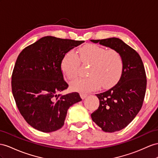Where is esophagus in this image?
<instances>
[{"label": "esophagus", "mask_w": 158, "mask_h": 158, "mask_svg": "<svg viewBox=\"0 0 158 158\" xmlns=\"http://www.w3.org/2000/svg\"><path fill=\"white\" fill-rule=\"evenodd\" d=\"M80 96H81V98L83 99H84L87 96V94H84V93H81Z\"/></svg>", "instance_id": "esophagus-1"}]
</instances>
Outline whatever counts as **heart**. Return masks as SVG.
Returning <instances> with one entry per match:
<instances>
[{"instance_id": "b5f03b06", "label": "heart", "mask_w": 158, "mask_h": 158, "mask_svg": "<svg viewBox=\"0 0 158 158\" xmlns=\"http://www.w3.org/2000/svg\"><path fill=\"white\" fill-rule=\"evenodd\" d=\"M80 62L89 64L88 77L75 79L71 83L73 89L80 92L95 90L100 85L103 88L114 85L122 74L123 60L120 52L115 49H108L94 44L81 48L79 56L74 51H68L63 56L60 68L63 74L72 80L79 73Z\"/></svg>"}]
</instances>
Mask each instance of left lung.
I'll list each match as a JSON object with an SVG mask.
<instances>
[{
    "instance_id": "obj_1",
    "label": "left lung",
    "mask_w": 158,
    "mask_h": 158,
    "mask_svg": "<svg viewBox=\"0 0 158 158\" xmlns=\"http://www.w3.org/2000/svg\"><path fill=\"white\" fill-rule=\"evenodd\" d=\"M118 51L123 60L122 74L115 85L96 94L99 106L91 115L103 131L121 130L131 122L142 107L147 85L146 74L139 55L118 38L91 40Z\"/></svg>"
}]
</instances>
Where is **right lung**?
<instances>
[{"label": "right lung", "mask_w": 158, "mask_h": 158, "mask_svg": "<svg viewBox=\"0 0 158 158\" xmlns=\"http://www.w3.org/2000/svg\"><path fill=\"white\" fill-rule=\"evenodd\" d=\"M83 42L47 36L20 52L12 74V92L31 127L45 133L58 130L68 109L82 100L77 92L60 94L69 87L60 63L68 51Z\"/></svg>", "instance_id": "add662e5"}]
</instances>
